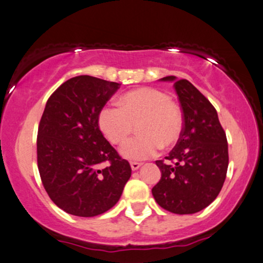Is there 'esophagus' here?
Masks as SVG:
<instances>
[{
  "instance_id": "obj_1",
  "label": "esophagus",
  "mask_w": 263,
  "mask_h": 263,
  "mask_svg": "<svg viewBox=\"0 0 263 263\" xmlns=\"http://www.w3.org/2000/svg\"><path fill=\"white\" fill-rule=\"evenodd\" d=\"M142 167V163H139V162H131V168L132 170H137Z\"/></svg>"
}]
</instances>
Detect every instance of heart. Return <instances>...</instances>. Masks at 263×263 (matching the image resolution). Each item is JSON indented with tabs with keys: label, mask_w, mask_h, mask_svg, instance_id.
Returning a JSON list of instances; mask_svg holds the SVG:
<instances>
[{
	"label": "heart",
	"mask_w": 263,
	"mask_h": 263,
	"mask_svg": "<svg viewBox=\"0 0 263 263\" xmlns=\"http://www.w3.org/2000/svg\"><path fill=\"white\" fill-rule=\"evenodd\" d=\"M120 107L105 106L98 124L105 138L114 145L124 143L137 126L138 136L124 144L121 156L143 161L163 147L175 145L183 131L181 108L170 96L157 88L143 87L120 96Z\"/></svg>",
	"instance_id": "obj_1"
}]
</instances>
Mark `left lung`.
I'll use <instances>...</instances> for the list:
<instances>
[{
  "label": "left lung",
  "mask_w": 263,
  "mask_h": 263,
  "mask_svg": "<svg viewBox=\"0 0 263 263\" xmlns=\"http://www.w3.org/2000/svg\"><path fill=\"white\" fill-rule=\"evenodd\" d=\"M179 98L183 131L165 160L156 161L162 175L153 188L155 200L176 214L204 210L218 197L227 177V135L217 110L190 81L167 76Z\"/></svg>",
  "instance_id": "8db88e82"
}]
</instances>
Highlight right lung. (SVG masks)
Returning a JSON list of instances; mask_svg holds the SVG:
<instances>
[{"mask_svg":"<svg viewBox=\"0 0 263 263\" xmlns=\"http://www.w3.org/2000/svg\"><path fill=\"white\" fill-rule=\"evenodd\" d=\"M120 88L93 76L72 77L47 100L36 138L44 188L54 204L77 217H95L119 201L131 176L98 124L100 110ZM109 165L101 168V163Z\"/></svg>","mask_w":263,"mask_h":263,"instance_id":"obj_1","label":"right lung"}]
</instances>
